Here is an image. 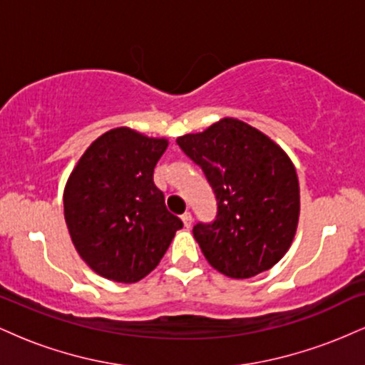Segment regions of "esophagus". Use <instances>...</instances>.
<instances>
[{"instance_id":"1","label":"esophagus","mask_w":365,"mask_h":365,"mask_svg":"<svg viewBox=\"0 0 365 365\" xmlns=\"http://www.w3.org/2000/svg\"><path fill=\"white\" fill-rule=\"evenodd\" d=\"M182 221H183V226H185V228H190V226H192V215H190V212H185V215H182Z\"/></svg>"}]
</instances>
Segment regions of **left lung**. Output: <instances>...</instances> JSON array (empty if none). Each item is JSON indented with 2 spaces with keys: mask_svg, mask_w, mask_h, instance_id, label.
Masks as SVG:
<instances>
[{
  "mask_svg": "<svg viewBox=\"0 0 365 365\" xmlns=\"http://www.w3.org/2000/svg\"><path fill=\"white\" fill-rule=\"evenodd\" d=\"M202 168L216 195L212 223H197L204 257L228 278L271 269L290 249L300 215V188L287 153L257 128L223 118L177 139Z\"/></svg>",
  "mask_w": 365,
  "mask_h": 365,
  "instance_id": "obj_1",
  "label": "left lung"
}]
</instances>
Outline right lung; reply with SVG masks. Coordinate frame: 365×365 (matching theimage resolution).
Instances as JSON below:
<instances>
[{
  "label": "right lung",
  "instance_id": "add662e5",
  "mask_svg": "<svg viewBox=\"0 0 365 365\" xmlns=\"http://www.w3.org/2000/svg\"><path fill=\"white\" fill-rule=\"evenodd\" d=\"M168 140L128 127L103 133L78 159L63 194L65 221L92 271L135 283L158 266L183 226L154 185Z\"/></svg>",
  "mask_w": 365,
  "mask_h": 365
}]
</instances>
